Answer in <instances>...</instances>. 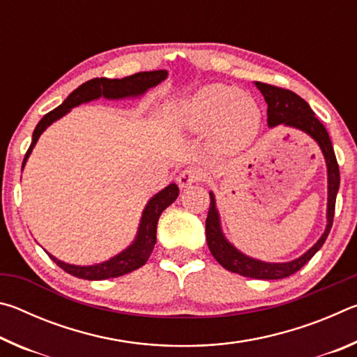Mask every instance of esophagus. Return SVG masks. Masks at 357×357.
Masks as SVG:
<instances>
[{"instance_id":"34e87169","label":"esophagus","mask_w":357,"mask_h":357,"mask_svg":"<svg viewBox=\"0 0 357 357\" xmlns=\"http://www.w3.org/2000/svg\"><path fill=\"white\" fill-rule=\"evenodd\" d=\"M202 179V173L195 170V168H187V170H183L178 176V184L179 187H189L192 184L198 183Z\"/></svg>"}]
</instances>
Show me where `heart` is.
<instances>
[{
    "instance_id": "b5f03b06",
    "label": "heart",
    "mask_w": 357,
    "mask_h": 357,
    "mask_svg": "<svg viewBox=\"0 0 357 357\" xmlns=\"http://www.w3.org/2000/svg\"><path fill=\"white\" fill-rule=\"evenodd\" d=\"M173 119L189 134H209L219 154H238L255 142L263 124L258 102L227 84H208L174 108Z\"/></svg>"
}]
</instances>
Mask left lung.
I'll list each match as a JSON object with an SVG mask.
<instances>
[{
  "label": "left lung",
  "mask_w": 357,
  "mask_h": 357,
  "mask_svg": "<svg viewBox=\"0 0 357 357\" xmlns=\"http://www.w3.org/2000/svg\"><path fill=\"white\" fill-rule=\"evenodd\" d=\"M255 86L259 89L266 104H268V126L271 129L277 128V126L298 129L309 135L312 140H315L319 149H321L326 168H328V208H326L324 233L309 250L302 253L301 257L291 259V261L269 263L263 261V259L252 258L238 250L225 238L220 223V213L215 204V195L214 192H209L211 203L206 219V241L213 257L225 269L231 271L234 274L250 277V279L277 280L285 279V277L298 273L302 266L310 261V258L321 249L324 241L328 239V234L332 228V220H334L335 198L338 185H340V172H338V164L328 130L319 123V119L315 116L310 105L304 99L299 98L298 94L288 91V89L277 88L273 86V84H266L261 82H255Z\"/></svg>",
  "instance_id": "left-lung-1"
}]
</instances>
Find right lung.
Masks as SVG:
<instances>
[{
    "mask_svg": "<svg viewBox=\"0 0 357 357\" xmlns=\"http://www.w3.org/2000/svg\"><path fill=\"white\" fill-rule=\"evenodd\" d=\"M167 77V70H151L138 72V74L124 78H93V80H88L86 83L80 84L75 91H72L68 96V99H66L61 105L56 107L55 110H52L50 113H47L45 116L39 121V124L36 126V129L33 132L31 146H29L25 159H23L22 172L23 167L26 165L28 157L33 153L39 137L44 134V130L47 128H50L55 121L63 118L64 114H68L74 107L88 104V102L98 100L100 98L108 100L138 99L142 98L148 89L157 86L160 82H164ZM178 195V185L172 183L168 184L165 189H162L160 192H157L155 195L151 197L142 213V219L140 223H138L135 239L132 241V244L126 247L124 250H121L114 257L105 259V261L89 266H78L64 263L61 259H58L56 257H53L47 252L48 257L68 274L84 280H105L113 279V277L129 274L132 271L142 268V266L148 261V258L151 257V253H153V249L155 245V233L159 217L174 200H176Z\"/></svg>",
    "mask_w": 357,
    "mask_h": 357,
    "instance_id": "obj_1",
    "label": "right lung"
}]
</instances>
